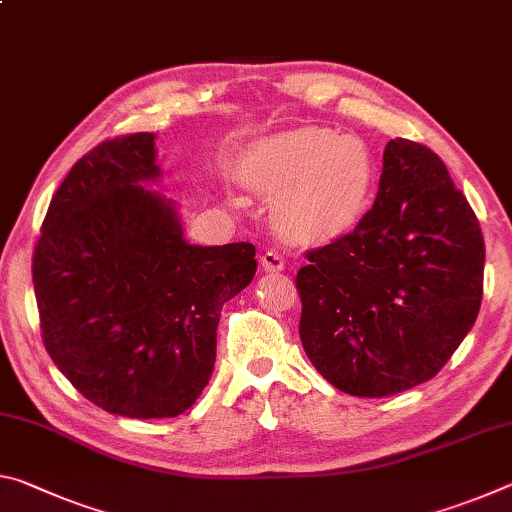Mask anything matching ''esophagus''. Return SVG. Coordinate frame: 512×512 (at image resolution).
Here are the masks:
<instances>
[{
    "mask_svg": "<svg viewBox=\"0 0 512 512\" xmlns=\"http://www.w3.org/2000/svg\"><path fill=\"white\" fill-rule=\"evenodd\" d=\"M262 266L264 271H284V266H287V262H284V257L277 253V250H266V253L262 255Z\"/></svg>",
    "mask_w": 512,
    "mask_h": 512,
    "instance_id": "esophagus-1",
    "label": "esophagus"
}]
</instances>
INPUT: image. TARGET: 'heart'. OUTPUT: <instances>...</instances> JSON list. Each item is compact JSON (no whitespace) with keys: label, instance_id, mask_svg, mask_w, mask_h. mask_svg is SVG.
Wrapping results in <instances>:
<instances>
[{"label":"heart","instance_id":"heart-1","mask_svg":"<svg viewBox=\"0 0 512 512\" xmlns=\"http://www.w3.org/2000/svg\"><path fill=\"white\" fill-rule=\"evenodd\" d=\"M244 180L275 201V221L296 239L341 235L368 210L377 167L357 137L327 128L268 137L244 158Z\"/></svg>","mask_w":512,"mask_h":512}]
</instances>
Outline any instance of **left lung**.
I'll use <instances>...</instances> for the list:
<instances>
[{
  "instance_id": "8db88e82",
  "label": "left lung",
  "mask_w": 512,
  "mask_h": 512,
  "mask_svg": "<svg viewBox=\"0 0 512 512\" xmlns=\"http://www.w3.org/2000/svg\"><path fill=\"white\" fill-rule=\"evenodd\" d=\"M305 257L300 341L343 393L386 397L429 381L479 316L481 225L424 144L388 142L372 210Z\"/></svg>"
}]
</instances>
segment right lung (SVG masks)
Here are the masks:
<instances>
[{"label": "right lung", "instance_id": "obj_1", "mask_svg": "<svg viewBox=\"0 0 512 512\" xmlns=\"http://www.w3.org/2000/svg\"><path fill=\"white\" fill-rule=\"evenodd\" d=\"M153 133L94 146L51 198L33 250L42 341L99 409L176 418L212 377L221 307L255 277V246H192L160 176Z\"/></svg>", "mask_w": 512, "mask_h": 512}]
</instances>
